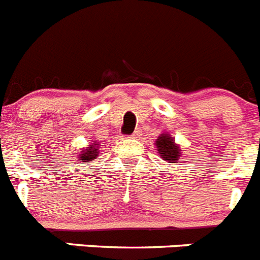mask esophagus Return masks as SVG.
Returning a JSON list of instances; mask_svg holds the SVG:
<instances>
[{
	"mask_svg": "<svg viewBox=\"0 0 260 260\" xmlns=\"http://www.w3.org/2000/svg\"><path fill=\"white\" fill-rule=\"evenodd\" d=\"M139 135H140V132H139V130H137V132L133 133V134L130 135V138H138V137H139Z\"/></svg>",
	"mask_w": 260,
	"mask_h": 260,
	"instance_id": "esophagus-1",
	"label": "esophagus"
}]
</instances>
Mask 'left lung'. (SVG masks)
<instances>
[{"label":"left lung","mask_w":260,"mask_h":260,"mask_svg":"<svg viewBox=\"0 0 260 260\" xmlns=\"http://www.w3.org/2000/svg\"><path fill=\"white\" fill-rule=\"evenodd\" d=\"M156 146L158 149V153L161 154V158L166 159L171 164H177L179 161V147L174 143L173 138L169 137L168 134L159 135L158 139L156 140Z\"/></svg>","instance_id":"1"}]
</instances>
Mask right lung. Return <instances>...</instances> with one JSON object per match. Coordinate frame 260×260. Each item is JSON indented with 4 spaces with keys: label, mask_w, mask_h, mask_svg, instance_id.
Instances as JSON below:
<instances>
[{
    "label": "right lung",
    "mask_w": 260,
    "mask_h": 260,
    "mask_svg": "<svg viewBox=\"0 0 260 260\" xmlns=\"http://www.w3.org/2000/svg\"><path fill=\"white\" fill-rule=\"evenodd\" d=\"M99 153V149H98V144H94L91 147H87V149H85L83 152H81L80 159H82V162H87V161H92L95 159V157Z\"/></svg>",
    "instance_id": "obj_1"
}]
</instances>
